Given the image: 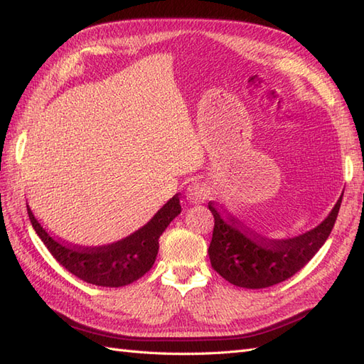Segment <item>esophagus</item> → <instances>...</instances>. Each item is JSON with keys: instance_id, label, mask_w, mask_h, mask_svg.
Wrapping results in <instances>:
<instances>
[{"instance_id": "obj_1", "label": "esophagus", "mask_w": 364, "mask_h": 364, "mask_svg": "<svg viewBox=\"0 0 364 364\" xmlns=\"http://www.w3.org/2000/svg\"><path fill=\"white\" fill-rule=\"evenodd\" d=\"M208 197H210V188L203 181H192L188 186L186 198L191 203H203Z\"/></svg>"}]
</instances>
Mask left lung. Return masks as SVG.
<instances>
[{"label": "left lung", "mask_w": 364, "mask_h": 364, "mask_svg": "<svg viewBox=\"0 0 364 364\" xmlns=\"http://www.w3.org/2000/svg\"><path fill=\"white\" fill-rule=\"evenodd\" d=\"M343 196L318 227L305 233L270 239L252 235L235 218L208 203L214 215L213 239L208 249L213 269L231 284L262 289L288 280L310 261L333 228Z\"/></svg>", "instance_id": "8db88e82"}]
</instances>
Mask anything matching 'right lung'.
Segmentation results:
<instances>
[{"label": "right lung", "mask_w": 364, "mask_h": 364, "mask_svg": "<svg viewBox=\"0 0 364 364\" xmlns=\"http://www.w3.org/2000/svg\"><path fill=\"white\" fill-rule=\"evenodd\" d=\"M180 213V197L176 194L144 227L120 241L98 247H72L46 233L28 206L37 236L59 264L82 282L103 288H120L149 272L156 259L161 235Z\"/></svg>", "instance_id": "add662e5"}]
</instances>
